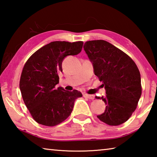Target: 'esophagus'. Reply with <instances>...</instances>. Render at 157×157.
Instances as JSON below:
<instances>
[{
  "instance_id": "esophagus-1",
  "label": "esophagus",
  "mask_w": 157,
  "mask_h": 157,
  "mask_svg": "<svg viewBox=\"0 0 157 157\" xmlns=\"http://www.w3.org/2000/svg\"><path fill=\"white\" fill-rule=\"evenodd\" d=\"M84 96L87 98H89V99H90V100L94 99V98H95L94 95H89V94H84Z\"/></svg>"
}]
</instances>
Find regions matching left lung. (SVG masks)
I'll list each match as a JSON object with an SVG mask.
<instances>
[{
    "label": "left lung",
    "instance_id": "1",
    "mask_svg": "<svg viewBox=\"0 0 157 157\" xmlns=\"http://www.w3.org/2000/svg\"><path fill=\"white\" fill-rule=\"evenodd\" d=\"M84 50L106 91L105 97H97L106 105L105 112L97 117L109 125L123 124L136 109L141 95L139 68L128 55L105 40L86 41Z\"/></svg>",
    "mask_w": 157,
    "mask_h": 157
}]
</instances>
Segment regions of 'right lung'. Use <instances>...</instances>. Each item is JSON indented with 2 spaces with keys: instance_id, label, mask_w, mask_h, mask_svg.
<instances>
[{
  "instance_id": "add662e5",
  "label": "right lung",
  "mask_w": 157,
  "mask_h": 157,
  "mask_svg": "<svg viewBox=\"0 0 157 157\" xmlns=\"http://www.w3.org/2000/svg\"><path fill=\"white\" fill-rule=\"evenodd\" d=\"M83 41H52L34 53L26 62L21 75L22 98L34 120L46 126L62 123L72 112L74 102L82 94L68 91L59 84L62 62L68 55L81 52Z\"/></svg>"
}]
</instances>
